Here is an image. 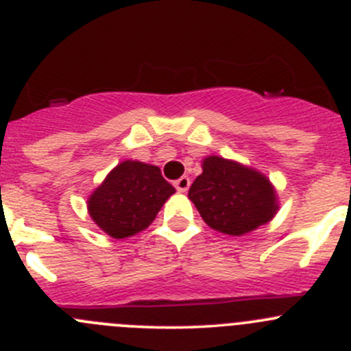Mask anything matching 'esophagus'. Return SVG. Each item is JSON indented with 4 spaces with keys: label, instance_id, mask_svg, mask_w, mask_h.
<instances>
[{
    "label": "esophagus",
    "instance_id": "esophagus-1",
    "mask_svg": "<svg viewBox=\"0 0 351 351\" xmlns=\"http://www.w3.org/2000/svg\"><path fill=\"white\" fill-rule=\"evenodd\" d=\"M175 189L178 190L180 193H185L186 190L190 189V178L189 176H182V178H178L175 182Z\"/></svg>",
    "mask_w": 351,
    "mask_h": 351
}]
</instances>
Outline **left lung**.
Segmentation results:
<instances>
[{
	"mask_svg": "<svg viewBox=\"0 0 351 351\" xmlns=\"http://www.w3.org/2000/svg\"><path fill=\"white\" fill-rule=\"evenodd\" d=\"M202 169L189 198L215 231L243 236L267 224L277 212L274 186L261 173L219 156L205 158Z\"/></svg>",
	"mask_w": 351,
	"mask_h": 351,
	"instance_id": "obj_1",
	"label": "left lung"
}]
</instances>
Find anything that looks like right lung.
Masks as SVG:
<instances>
[{
  "mask_svg": "<svg viewBox=\"0 0 351 351\" xmlns=\"http://www.w3.org/2000/svg\"><path fill=\"white\" fill-rule=\"evenodd\" d=\"M173 193L158 166L123 161L95 190L88 210L108 236L123 239L146 229Z\"/></svg>",
  "mask_w": 351,
  "mask_h": 351,
  "instance_id": "right-lung-1",
  "label": "right lung"
}]
</instances>
